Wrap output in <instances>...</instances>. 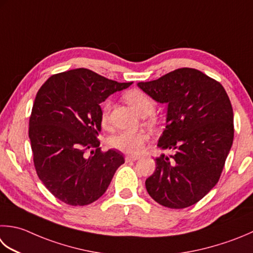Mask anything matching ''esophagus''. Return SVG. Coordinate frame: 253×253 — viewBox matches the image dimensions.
I'll list each match as a JSON object with an SVG mask.
<instances>
[{
  "label": "esophagus",
  "mask_w": 253,
  "mask_h": 253,
  "mask_svg": "<svg viewBox=\"0 0 253 253\" xmlns=\"http://www.w3.org/2000/svg\"><path fill=\"white\" fill-rule=\"evenodd\" d=\"M138 160V157H132V156H126L125 157V161L126 162H133Z\"/></svg>",
  "instance_id": "1"
}]
</instances>
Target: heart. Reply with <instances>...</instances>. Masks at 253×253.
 Instances as JSON below:
<instances>
[{
	"instance_id": "heart-1",
	"label": "heart",
	"mask_w": 253,
	"mask_h": 253,
	"mask_svg": "<svg viewBox=\"0 0 253 253\" xmlns=\"http://www.w3.org/2000/svg\"><path fill=\"white\" fill-rule=\"evenodd\" d=\"M125 101L135 110L140 116H148L155 111V102L149 94L139 88H132L124 94ZM111 101H105L101 108V124L105 127L110 121ZM148 136L145 132H127L122 131L112 136L108 143L114 149L127 155H139L142 151Z\"/></svg>"
}]
</instances>
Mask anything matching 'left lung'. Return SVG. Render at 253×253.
Listing matches in <instances>:
<instances>
[{"instance_id":"obj_1","label":"left lung","mask_w":253,"mask_h":253,"mask_svg":"<svg viewBox=\"0 0 253 253\" xmlns=\"http://www.w3.org/2000/svg\"><path fill=\"white\" fill-rule=\"evenodd\" d=\"M138 86L168 104L158 147L175 150L157 158L156 171L146 180L147 192L162 206L185 209L219 180L234 140L230 100L218 81L192 68L176 69Z\"/></svg>"}]
</instances>
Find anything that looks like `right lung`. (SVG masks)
<instances>
[{
	"mask_svg": "<svg viewBox=\"0 0 253 253\" xmlns=\"http://www.w3.org/2000/svg\"><path fill=\"white\" fill-rule=\"evenodd\" d=\"M131 84L79 68L53 74L39 88L28 135L37 175L58 200L72 206L95 202L125 162L120 151L101 150L100 104Z\"/></svg>",
	"mask_w": 253,
	"mask_h": 253,
	"instance_id": "add662e5",
	"label": "right lung"
}]
</instances>
